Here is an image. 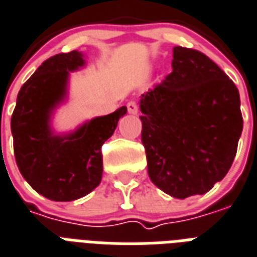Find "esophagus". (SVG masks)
<instances>
[{"label": "esophagus", "instance_id": "obj_1", "mask_svg": "<svg viewBox=\"0 0 257 257\" xmlns=\"http://www.w3.org/2000/svg\"><path fill=\"white\" fill-rule=\"evenodd\" d=\"M126 107H128V111L131 114H137V111H139V105L135 101H129L126 103Z\"/></svg>", "mask_w": 257, "mask_h": 257}]
</instances>
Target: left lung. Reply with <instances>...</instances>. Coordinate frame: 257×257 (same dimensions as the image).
I'll return each instance as SVG.
<instances>
[{
    "mask_svg": "<svg viewBox=\"0 0 257 257\" xmlns=\"http://www.w3.org/2000/svg\"><path fill=\"white\" fill-rule=\"evenodd\" d=\"M172 72L142 94L148 175L174 198L202 195L224 179L242 132L240 94L206 55L172 50Z\"/></svg>",
    "mask_w": 257,
    "mask_h": 257,
    "instance_id": "8db88e82",
    "label": "left lung"
}]
</instances>
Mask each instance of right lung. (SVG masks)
Masks as SVG:
<instances>
[{"mask_svg": "<svg viewBox=\"0 0 257 257\" xmlns=\"http://www.w3.org/2000/svg\"><path fill=\"white\" fill-rule=\"evenodd\" d=\"M83 66L79 51L47 59L23 85L12 114L17 167L31 187L51 201H75L101 183V147L126 113V106H121L86 121L74 132H54L51 118L67 98L70 72Z\"/></svg>", "mask_w": 257, "mask_h": 257, "instance_id": "1", "label": "right lung"}]
</instances>
